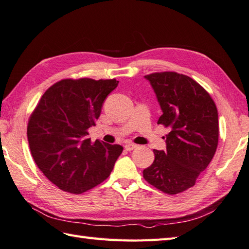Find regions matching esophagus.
Returning a JSON list of instances; mask_svg holds the SVG:
<instances>
[{
	"label": "esophagus",
	"mask_w": 249,
	"mask_h": 249,
	"mask_svg": "<svg viewBox=\"0 0 249 249\" xmlns=\"http://www.w3.org/2000/svg\"><path fill=\"white\" fill-rule=\"evenodd\" d=\"M136 147H137V145H135V143H126V145L124 146L126 151H132V150H133V149H135Z\"/></svg>",
	"instance_id": "34e87169"
}]
</instances>
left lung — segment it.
<instances>
[{"label": "left lung", "mask_w": 249, "mask_h": 249, "mask_svg": "<svg viewBox=\"0 0 249 249\" xmlns=\"http://www.w3.org/2000/svg\"><path fill=\"white\" fill-rule=\"evenodd\" d=\"M162 109L158 124L168 126L166 150L154 149V161L143 178L166 194L195 185L218 142V114L212 98L196 81L177 72L145 75Z\"/></svg>", "instance_id": "1"}]
</instances>
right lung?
<instances>
[{
    "label": "right lung",
    "instance_id": "add662e5",
    "mask_svg": "<svg viewBox=\"0 0 249 249\" xmlns=\"http://www.w3.org/2000/svg\"><path fill=\"white\" fill-rule=\"evenodd\" d=\"M118 81L62 80L43 93L27 125L32 157L58 189L81 194L108 178L124 150L87 139Z\"/></svg>",
    "mask_w": 249,
    "mask_h": 249
}]
</instances>
